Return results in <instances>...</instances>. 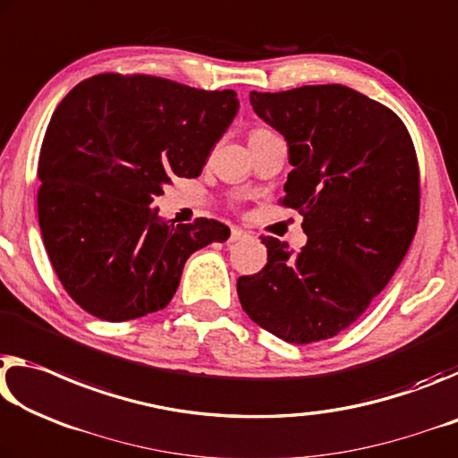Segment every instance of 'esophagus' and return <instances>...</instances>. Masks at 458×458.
Returning a JSON list of instances; mask_svg holds the SVG:
<instances>
[{"mask_svg":"<svg viewBox=\"0 0 458 458\" xmlns=\"http://www.w3.org/2000/svg\"><path fill=\"white\" fill-rule=\"evenodd\" d=\"M250 237V233L243 229H231V235H229V243H237V242H243V239Z\"/></svg>","mask_w":458,"mask_h":458,"instance_id":"34e87169","label":"esophagus"}]
</instances>
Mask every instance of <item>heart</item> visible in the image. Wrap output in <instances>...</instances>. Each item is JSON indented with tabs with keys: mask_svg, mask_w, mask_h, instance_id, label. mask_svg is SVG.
<instances>
[{
	"mask_svg": "<svg viewBox=\"0 0 458 458\" xmlns=\"http://www.w3.org/2000/svg\"><path fill=\"white\" fill-rule=\"evenodd\" d=\"M267 133H272V131L266 130V127H256V130H251L250 140H251V138H258V136H267Z\"/></svg>",
	"mask_w": 458,
	"mask_h": 458,
	"instance_id": "b5f03b06",
	"label": "heart"
}]
</instances>
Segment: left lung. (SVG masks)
Returning <instances> with one entry per match:
<instances>
[{
  "label": "left lung",
  "instance_id": "left-lung-1",
  "mask_svg": "<svg viewBox=\"0 0 458 458\" xmlns=\"http://www.w3.org/2000/svg\"><path fill=\"white\" fill-rule=\"evenodd\" d=\"M253 111L288 141L282 207L304 216L309 243L261 237L267 264L242 276L237 294L253 322L309 344L353 325L392 280L420 216V168L402 119L343 85L250 93Z\"/></svg>",
  "mask_w": 458,
  "mask_h": 458
}]
</instances>
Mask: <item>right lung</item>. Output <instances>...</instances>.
Segmentation results:
<instances>
[{"label":"right lung","mask_w":458,"mask_h":458,"mask_svg":"<svg viewBox=\"0 0 458 458\" xmlns=\"http://www.w3.org/2000/svg\"><path fill=\"white\" fill-rule=\"evenodd\" d=\"M237 107L231 89L119 72L85 79L60 101L38 158V221L82 310L109 322L162 310L191 253L227 242V225H174L149 205L170 178L200 174Z\"/></svg>","instance_id":"obj_1"}]
</instances>
